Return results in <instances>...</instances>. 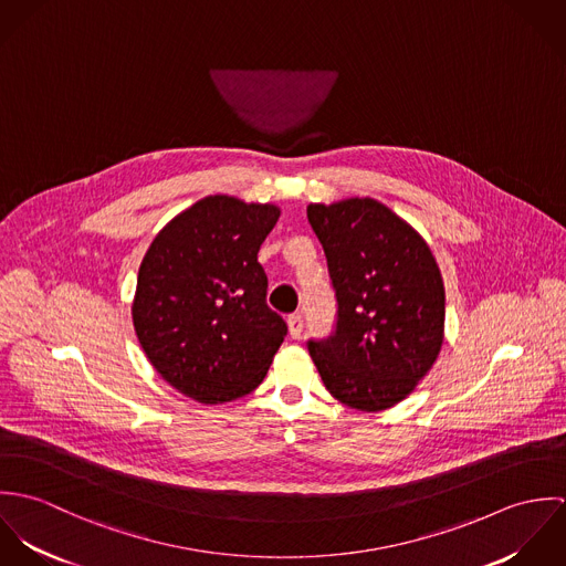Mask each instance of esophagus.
Returning <instances> with one entry per match:
<instances>
[{
    "label": "esophagus",
    "instance_id": "34e87169",
    "mask_svg": "<svg viewBox=\"0 0 566 566\" xmlns=\"http://www.w3.org/2000/svg\"><path fill=\"white\" fill-rule=\"evenodd\" d=\"M287 326H290V335L296 339V337H301V333H303V316L301 314H292L290 318H287Z\"/></svg>",
    "mask_w": 566,
    "mask_h": 566
}]
</instances>
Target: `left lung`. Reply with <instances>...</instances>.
<instances>
[{"label":"left lung","mask_w":566,"mask_h":566,"mask_svg":"<svg viewBox=\"0 0 566 566\" xmlns=\"http://www.w3.org/2000/svg\"><path fill=\"white\" fill-rule=\"evenodd\" d=\"M337 296V328L310 342L328 395L357 411L407 399L444 342V283L424 238L375 198L312 202Z\"/></svg>","instance_id":"left-lung-1"}]
</instances>
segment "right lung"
<instances>
[{
    "label": "right lung",
    "instance_id": "1",
    "mask_svg": "<svg viewBox=\"0 0 566 566\" xmlns=\"http://www.w3.org/2000/svg\"><path fill=\"white\" fill-rule=\"evenodd\" d=\"M281 209L216 193L171 218L148 245L133 298L137 339L163 379L205 405L250 395L287 335L265 305L256 252Z\"/></svg>",
    "mask_w": 566,
    "mask_h": 566
}]
</instances>
